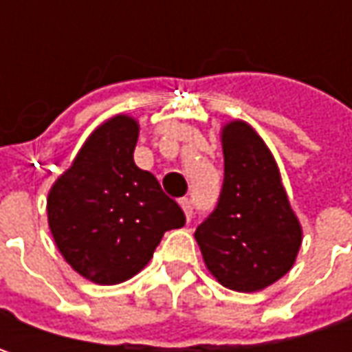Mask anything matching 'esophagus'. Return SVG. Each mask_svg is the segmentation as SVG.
Segmentation results:
<instances>
[{
    "label": "esophagus",
    "mask_w": 352,
    "mask_h": 352,
    "mask_svg": "<svg viewBox=\"0 0 352 352\" xmlns=\"http://www.w3.org/2000/svg\"><path fill=\"white\" fill-rule=\"evenodd\" d=\"M180 206H182L184 213H186V219L190 221V219H192V213H194V206H192V201H190L188 197H182V199H180Z\"/></svg>",
    "instance_id": "34e87169"
}]
</instances>
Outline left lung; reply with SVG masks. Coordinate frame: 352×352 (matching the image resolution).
Here are the masks:
<instances>
[{
    "label": "left lung",
    "mask_w": 352,
    "mask_h": 352,
    "mask_svg": "<svg viewBox=\"0 0 352 352\" xmlns=\"http://www.w3.org/2000/svg\"><path fill=\"white\" fill-rule=\"evenodd\" d=\"M225 172L196 241L210 272L225 288L256 292L284 276L302 245V229L263 139L243 123L223 129Z\"/></svg>",
    "instance_id": "obj_1"
}]
</instances>
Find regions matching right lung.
<instances>
[{"mask_svg": "<svg viewBox=\"0 0 352 352\" xmlns=\"http://www.w3.org/2000/svg\"><path fill=\"white\" fill-rule=\"evenodd\" d=\"M139 125L117 116L98 129L48 194V225L76 272L111 286L151 261L162 235L186 223L155 174L135 164Z\"/></svg>", "mask_w": 352, "mask_h": 352, "instance_id": "obj_1", "label": "right lung"}]
</instances>
